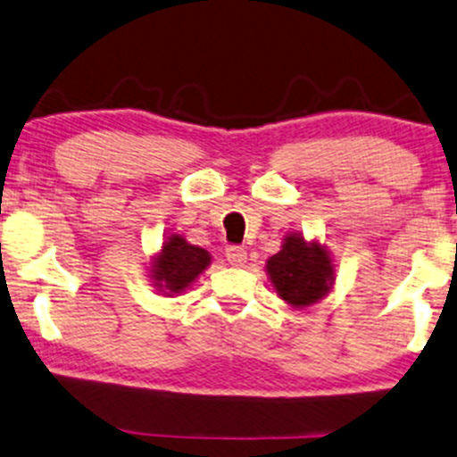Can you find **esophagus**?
<instances>
[{"instance_id": "esophagus-1", "label": "esophagus", "mask_w": 457, "mask_h": 457, "mask_svg": "<svg viewBox=\"0 0 457 457\" xmlns=\"http://www.w3.org/2000/svg\"><path fill=\"white\" fill-rule=\"evenodd\" d=\"M225 257H228V262L232 263V266H245L246 251L240 249V246H229V249L225 251Z\"/></svg>"}]
</instances>
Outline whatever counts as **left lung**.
I'll return each instance as SVG.
<instances>
[{
	"label": "left lung",
	"instance_id": "left-lung-1",
	"mask_svg": "<svg viewBox=\"0 0 457 457\" xmlns=\"http://www.w3.org/2000/svg\"><path fill=\"white\" fill-rule=\"evenodd\" d=\"M266 274L278 298L294 309L317 304L337 281L329 251L317 240H306L300 232L285 236L281 251L266 262Z\"/></svg>",
	"mask_w": 457,
	"mask_h": 457
}]
</instances>
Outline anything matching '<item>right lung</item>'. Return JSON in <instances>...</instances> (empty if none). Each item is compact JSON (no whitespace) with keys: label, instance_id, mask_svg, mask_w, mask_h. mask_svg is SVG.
<instances>
[{"label":"right lung","instance_id":"add662e5","mask_svg":"<svg viewBox=\"0 0 457 457\" xmlns=\"http://www.w3.org/2000/svg\"><path fill=\"white\" fill-rule=\"evenodd\" d=\"M211 262L212 257L206 249L189 245L185 236L170 234L159 253L151 257L148 277H151L153 287L172 298L189 289L191 283H195V278L211 266Z\"/></svg>","mask_w":457,"mask_h":457}]
</instances>
